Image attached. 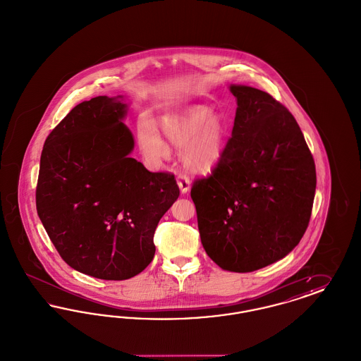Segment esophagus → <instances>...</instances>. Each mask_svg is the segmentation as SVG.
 <instances>
[{"label": "esophagus", "mask_w": 361, "mask_h": 361, "mask_svg": "<svg viewBox=\"0 0 361 361\" xmlns=\"http://www.w3.org/2000/svg\"><path fill=\"white\" fill-rule=\"evenodd\" d=\"M177 184H178L180 190H181L183 193H187L189 188H190V180H189L188 174L184 172L178 173V176H177Z\"/></svg>", "instance_id": "esophagus-1"}]
</instances>
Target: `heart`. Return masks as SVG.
Listing matches in <instances>:
<instances>
[{
  "mask_svg": "<svg viewBox=\"0 0 361 361\" xmlns=\"http://www.w3.org/2000/svg\"><path fill=\"white\" fill-rule=\"evenodd\" d=\"M162 128L176 147L184 149L183 157L189 171L209 173L218 165L224 154V126L218 118L209 116L204 106L165 118ZM139 142L143 153L152 161H159L168 154V145L149 123L140 127Z\"/></svg>",
  "mask_w": 361,
  "mask_h": 361,
  "instance_id": "1",
  "label": "heart"
}]
</instances>
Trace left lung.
Masks as SVG:
<instances>
[{"mask_svg":"<svg viewBox=\"0 0 361 361\" xmlns=\"http://www.w3.org/2000/svg\"><path fill=\"white\" fill-rule=\"evenodd\" d=\"M237 97L231 137L190 197L208 257L222 269L253 272L286 257L309 226L317 173L291 112L269 93L230 86Z\"/></svg>","mask_w":361,"mask_h":361,"instance_id":"left-lung-1","label":"left lung"}]
</instances>
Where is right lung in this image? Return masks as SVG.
<instances>
[{"label": "right lung", "instance_id": "obj_1", "mask_svg": "<svg viewBox=\"0 0 361 361\" xmlns=\"http://www.w3.org/2000/svg\"><path fill=\"white\" fill-rule=\"evenodd\" d=\"M126 104L99 96L75 105L42 150L36 209L73 269L103 280L140 274L154 257L159 219L180 195L174 174L149 172L130 153Z\"/></svg>", "mask_w": 361, "mask_h": 361}]
</instances>
